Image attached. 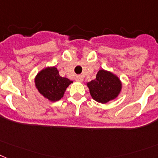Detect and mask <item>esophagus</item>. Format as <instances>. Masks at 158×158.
I'll return each mask as SVG.
<instances>
[{"label": "esophagus", "instance_id": "obj_1", "mask_svg": "<svg viewBox=\"0 0 158 158\" xmlns=\"http://www.w3.org/2000/svg\"><path fill=\"white\" fill-rule=\"evenodd\" d=\"M75 79H76V81H78V82H82L83 80V75H76V77H75Z\"/></svg>", "mask_w": 158, "mask_h": 158}]
</instances>
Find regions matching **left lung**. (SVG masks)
Returning <instances> with one entry per match:
<instances>
[{
	"mask_svg": "<svg viewBox=\"0 0 158 158\" xmlns=\"http://www.w3.org/2000/svg\"><path fill=\"white\" fill-rule=\"evenodd\" d=\"M90 94L95 101L105 104L117 97L121 90V83L116 75L99 70L95 79L87 83Z\"/></svg>",
	"mask_w": 158,
	"mask_h": 158,
	"instance_id": "obj_1",
	"label": "left lung"
}]
</instances>
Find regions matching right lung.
I'll use <instances>...</instances> for the list:
<instances>
[{
    "instance_id": "right-lung-1",
    "label": "right lung",
    "mask_w": 158,
    "mask_h": 158,
    "mask_svg": "<svg viewBox=\"0 0 158 158\" xmlns=\"http://www.w3.org/2000/svg\"><path fill=\"white\" fill-rule=\"evenodd\" d=\"M71 80L61 77L56 67H47L38 73L35 78V85L38 91L50 101L59 100Z\"/></svg>"
}]
</instances>
